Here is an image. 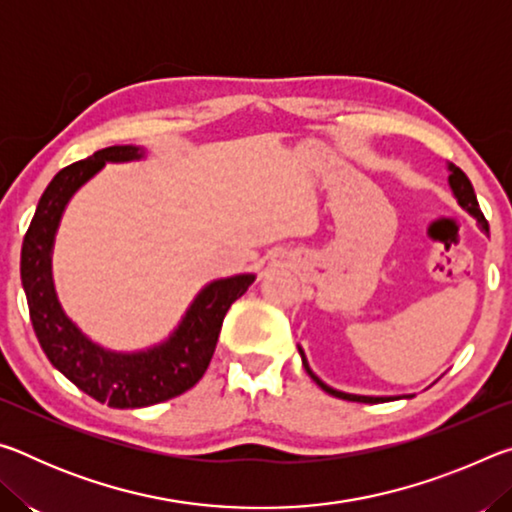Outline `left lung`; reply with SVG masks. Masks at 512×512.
Here are the masks:
<instances>
[{
    "label": "left lung",
    "instance_id": "8db88e82",
    "mask_svg": "<svg viewBox=\"0 0 512 512\" xmlns=\"http://www.w3.org/2000/svg\"><path fill=\"white\" fill-rule=\"evenodd\" d=\"M449 171H452V176H449V185H452L454 194H456V198H458V203H461V205L465 207V210H470V212L476 216V221L481 223V228H483L485 232H488V221H485L483 212L479 210V201H476V194H474V187H472V183H470V178H467L461 169L454 167V164H449ZM300 354H302V350H300ZM302 366H305V370L309 372V377L314 379L316 384H318L320 388H323L325 393L334 395V397H341V400H348V402H370V404H377V402H386V400H391V397H363V395H348V393H339V391H334V388L325 386L323 381H320V379L314 375V372L309 370L305 354H302Z\"/></svg>",
    "mask_w": 512,
    "mask_h": 512
}]
</instances>
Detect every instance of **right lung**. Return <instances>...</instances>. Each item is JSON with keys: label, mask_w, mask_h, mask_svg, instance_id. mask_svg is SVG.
<instances>
[{"label": "right lung", "mask_w": 512, "mask_h": 512, "mask_svg": "<svg viewBox=\"0 0 512 512\" xmlns=\"http://www.w3.org/2000/svg\"><path fill=\"white\" fill-rule=\"evenodd\" d=\"M135 146H110L60 169L40 196L38 210L22 241V284L29 316L40 348L63 375L88 393L92 400L112 409H140L167 402L198 384L210 366L219 341L223 318L232 302L244 296L253 275H237L212 282L187 311L183 325L171 339L140 354H115L101 350L65 318L51 287L49 253L65 205L85 180L106 162L140 158Z\"/></svg>", "instance_id": "1"}]
</instances>
